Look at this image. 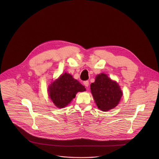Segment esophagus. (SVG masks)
<instances>
[{"mask_svg":"<svg viewBox=\"0 0 159 159\" xmlns=\"http://www.w3.org/2000/svg\"><path fill=\"white\" fill-rule=\"evenodd\" d=\"M84 85H85V87H88V86H89V82L88 80H85V81L84 82Z\"/></svg>","mask_w":159,"mask_h":159,"instance_id":"obj_1","label":"esophagus"}]
</instances>
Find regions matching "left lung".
Segmentation results:
<instances>
[{
  "label": "left lung",
  "instance_id": "left-lung-1",
  "mask_svg": "<svg viewBox=\"0 0 159 159\" xmlns=\"http://www.w3.org/2000/svg\"><path fill=\"white\" fill-rule=\"evenodd\" d=\"M90 89L98 108L103 111L116 107L123 95L118 84L104 74L96 76L95 82L90 85Z\"/></svg>",
  "mask_w": 159,
  "mask_h": 159
}]
</instances>
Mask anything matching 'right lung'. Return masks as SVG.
<instances>
[{
    "instance_id": "right-lung-1",
    "label": "right lung",
    "mask_w": 159,
    "mask_h": 159,
    "mask_svg": "<svg viewBox=\"0 0 159 159\" xmlns=\"http://www.w3.org/2000/svg\"><path fill=\"white\" fill-rule=\"evenodd\" d=\"M85 90V87L73 77L65 73L49 87V96L55 105L62 108L75 97L78 92Z\"/></svg>"
}]
</instances>
